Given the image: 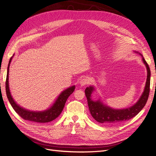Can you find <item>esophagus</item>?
Returning <instances> with one entry per match:
<instances>
[{
    "mask_svg": "<svg viewBox=\"0 0 156 156\" xmlns=\"http://www.w3.org/2000/svg\"><path fill=\"white\" fill-rule=\"evenodd\" d=\"M89 78H87V77H84V78H82L81 80H80V85H81L82 86H84V85H87L89 83Z\"/></svg>",
    "mask_w": 156,
    "mask_h": 156,
    "instance_id": "34e87169",
    "label": "esophagus"
}]
</instances>
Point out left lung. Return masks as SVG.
Returning a JSON list of instances; mask_svg holds the SVG:
<instances>
[{"mask_svg":"<svg viewBox=\"0 0 156 156\" xmlns=\"http://www.w3.org/2000/svg\"><path fill=\"white\" fill-rule=\"evenodd\" d=\"M136 53H138V52H136ZM142 59L147 69V78L145 87L139 100L131 107L125 109H114L103 105L100 100L94 101L91 99V94L94 90V87L93 86H90L89 87L85 89V93L87 99L88 107L90 114L98 122L107 125L122 123L136 116L145 107L150 93L151 70H150V67L145 58L143 57Z\"/></svg>","mask_w":156,"mask_h":156,"instance_id":"1","label":"left lung"}]
</instances>
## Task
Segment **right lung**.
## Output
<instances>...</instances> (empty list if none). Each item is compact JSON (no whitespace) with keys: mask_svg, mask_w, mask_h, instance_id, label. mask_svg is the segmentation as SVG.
<instances>
[{"mask_svg":"<svg viewBox=\"0 0 156 156\" xmlns=\"http://www.w3.org/2000/svg\"><path fill=\"white\" fill-rule=\"evenodd\" d=\"M11 57L9 62V64L8 67L7 71V76L6 80H5V91H6V95L8 98V100L10 103L11 105L12 106L15 111L18 114L19 116L25 120L30 121V122H37V123H48L52 122V121L55 119L56 118L59 116L63 111V108L64 107L66 102L68 98V97L70 96L74 90L75 86L67 89L66 90H63L62 93L58 97L57 100L55 103L51 108L48 110L44 111H31L26 110V109L20 107L18 104H16V102L13 99L12 96L11 95L9 88V82H8V74H9V67L11 63Z\"/></svg>","mask_w":156,"mask_h":156,"instance_id":"obj_1","label":"right lung"}]
</instances>
